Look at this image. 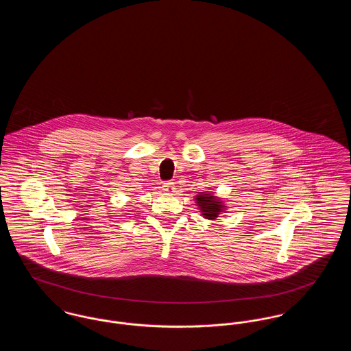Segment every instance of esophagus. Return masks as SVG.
Listing matches in <instances>:
<instances>
[{
    "label": "esophagus",
    "instance_id": "obj_1",
    "mask_svg": "<svg viewBox=\"0 0 351 351\" xmlns=\"http://www.w3.org/2000/svg\"><path fill=\"white\" fill-rule=\"evenodd\" d=\"M163 191L167 193H173L176 191V186L173 183H165L163 184Z\"/></svg>",
    "mask_w": 351,
    "mask_h": 351
}]
</instances>
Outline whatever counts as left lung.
Masks as SVG:
<instances>
[{
    "label": "left lung",
    "instance_id": "1",
    "mask_svg": "<svg viewBox=\"0 0 351 351\" xmlns=\"http://www.w3.org/2000/svg\"><path fill=\"white\" fill-rule=\"evenodd\" d=\"M196 205L201 210V215L206 219H216V218L225 213L226 206L223 205L222 199H218L217 196H213L212 193H202L200 192L196 197Z\"/></svg>",
    "mask_w": 351,
    "mask_h": 351
}]
</instances>
